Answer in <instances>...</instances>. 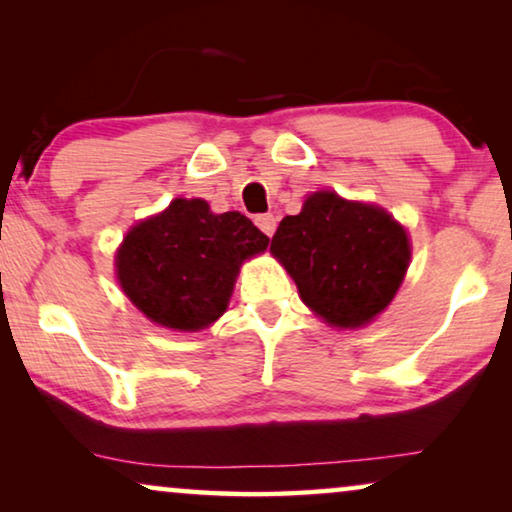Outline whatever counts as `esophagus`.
<instances>
[{"label": "esophagus", "mask_w": 512, "mask_h": 512, "mask_svg": "<svg viewBox=\"0 0 512 512\" xmlns=\"http://www.w3.org/2000/svg\"><path fill=\"white\" fill-rule=\"evenodd\" d=\"M254 221H256V226L261 228L268 237L275 233V228H277V216L275 214H258Z\"/></svg>", "instance_id": "1"}]
</instances>
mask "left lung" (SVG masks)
Wrapping results in <instances>:
<instances>
[{"instance_id":"left-lung-1","label":"left lung","mask_w":512,"mask_h":512,"mask_svg":"<svg viewBox=\"0 0 512 512\" xmlns=\"http://www.w3.org/2000/svg\"><path fill=\"white\" fill-rule=\"evenodd\" d=\"M275 254L300 298L328 324H368L396 296L410 261L405 230L380 207L314 193L303 212L286 216L272 235Z\"/></svg>"}]
</instances>
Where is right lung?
Masks as SVG:
<instances>
[{
	"label": "right lung",
	"instance_id": "obj_1",
	"mask_svg": "<svg viewBox=\"0 0 512 512\" xmlns=\"http://www.w3.org/2000/svg\"><path fill=\"white\" fill-rule=\"evenodd\" d=\"M240 212L214 214L205 200L177 198L137 223L118 249V282L151 321L200 331L226 312L244 258L268 247Z\"/></svg>",
	"mask_w": 512,
	"mask_h": 512
}]
</instances>
